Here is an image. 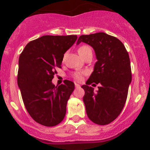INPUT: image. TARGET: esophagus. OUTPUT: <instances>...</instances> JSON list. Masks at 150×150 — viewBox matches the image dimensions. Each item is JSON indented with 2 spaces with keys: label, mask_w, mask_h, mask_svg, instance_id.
Listing matches in <instances>:
<instances>
[{
  "label": "esophagus",
  "mask_w": 150,
  "mask_h": 150,
  "mask_svg": "<svg viewBox=\"0 0 150 150\" xmlns=\"http://www.w3.org/2000/svg\"><path fill=\"white\" fill-rule=\"evenodd\" d=\"M75 88H80V87H81V86H80L79 84H78V83H75Z\"/></svg>",
  "instance_id": "esophagus-1"
}]
</instances>
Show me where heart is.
I'll return each instance as SVG.
<instances>
[{"instance_id": "b5f03b06", "label": "heart", "mask_w": 150, "mask_h": 150, "mask_svg": "<svg viewBox=\"0 0 150 150\" xmlns=\"http://www.w3.org/2000/svg\"><path fill=\"white\" fill-rule=\"evenodd\" d=\"M78 53L82 58H83L85 55H86L87 53L92 52V49L87 45H83L81 47H80L78 48ZM86 74V72H83V71H81V72H75V73H73L72 75V77H73L74 79L77 81H81L83 79V75Z\"/></svg>"}]
</instances>
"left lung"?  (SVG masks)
I'll list each match as a JSON object with an SVG mask.
<instances>
[{
  "mask_svg": "<svg viewBox=\"0 0 150 150\" xmlns=\"http://www.w3.org/2000/svg\"><path fill=\"white\" fill-rule=\"evenodd\" d=\"M86 43L94 49L97 62L94 71L81 86L88 117L98 125H107L122 111L132 81L129 54L122 42L104 33L81 35L76 44ZM100 83L96 93L89 85Z\"/></svg>",
  "mask_w": 150,
  "mask_h": 150,
  "instance_id": "8db88e82",
  "label": "left lung"
}]
</instances>
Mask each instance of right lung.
I'll return each mask as SVG.
<instances>
[{"instance_id": "add662e5", "label": "right lung", "mask_w": 150, "mask_h": 150, "mask_svg": "<svg viewBox=\"0 0 150 150\" xmlns=\"http://www.w3.org/2000/svg\"><path fill=\"white\" fill-rule=\"evenodd\" d=\"M77 35H43L26 44L19 57L18 85L26 110L34 121L54 127L63 121L67 104L75 89L73 82L52 83L56 69Z\"/></svg>"}]
</instances>
